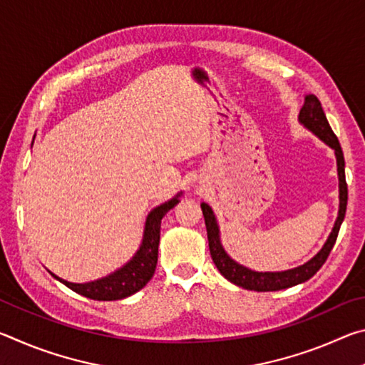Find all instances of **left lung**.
Listing matches in <instances>:
<instances>
[{"mask_svg":"<svg viewBox=\"0 0 365 365\" xmlns=\"http://www.w3.org/2000/svg\"><path fill=\"white\" fill-rule=\"evenodd\" d=\"M299 123L309 132H312L319 140H322L327 146H330L335 151L336 158V170H338V191H339V206H338V217L335 220L331 232L324 243L322 248L316 256L309 259L307 262L298 265V267L279 270V272H257L251 270L245 265L238 264L237 261L227 255L220 242V228L215 219V214L212 207L201 202L202 215H205L206 230H207V242H209V251H211V257L219 269L222 275L225 277L228 282L235 283L237 287H242L245 289H255V292H279V289H285L289 287L299 285V283L307 282L311 277L317 274V270L322 267L324 262L329 257L333 245L336 242L339 227H341L346 214V205H348V185H346L344 178V158L341 146L336 135L333 133L329 120H327L325 113L317 96L306 95L304 96V106L301 108L298 115Z\"/></svg>","mask_w":365,"mask_h":365,"instance_id":"1","label":"left lung"}]
</instances>
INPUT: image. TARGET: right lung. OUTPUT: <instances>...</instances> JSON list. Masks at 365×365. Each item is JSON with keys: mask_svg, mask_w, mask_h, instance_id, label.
<instances>
[{"mask_svg": "<svg viewBox=\"0 0 365 365\" xmlns=\"http://www.w3.org/2000/svg\"><path fill=\"white\" fill-rule=\"evenodd\" d=\"M34 145V141H32ZM180 193H177L169 201L151 209L150 214L145 220L143 238L138 250L132 256L130 261H127L122 267L110 272L106 277H101L98 280L85 282V283H73L67 282L61 277L54 275L49 272L54 279L64 283L72 292L85 296V298L96 299V301H115L123 299L127 296H132L141 288L146 287V283L153 279L154 270L158 264V248H159V237H160V220L168 214L172 207L180 202Z\"/></svg>", "mask_w": 365, "mask_h": 365, "instance_id": "add662e5", "label": "right lung"}]
</instances>
